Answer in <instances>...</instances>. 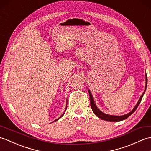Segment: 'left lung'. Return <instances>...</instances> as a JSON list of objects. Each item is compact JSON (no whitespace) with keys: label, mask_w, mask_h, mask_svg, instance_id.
<instances>
[{"label":"left lung","mask_w":151,"mask_h":151,"mask_svg":"<svg viewBox=\"0 0 151 151\" xmlns=\"http://www.w3.org/2000/svg\"><path fill=\"white\" fill-rule=\"evenodd\" d=\"M145 80H146V82H145V91L142 93V96H141L138 102H137V104H136L135 106L132 109V111L130 112H129V114H127L125 115H108L106 114L105 113H103V112L101 111L99 109L97 108V105L95 104V102L94 101V99L93 97V95L91 94V93L90 91V90L88 89V91H89V98H90V104H91V107L93 111L94 112V114L97 115V116L101 119L102 120H104V121H123L126 119L127 118L129 117L130 115H132L135 110H136V108L138 106L141 101H142L143 96L145 93V92L146 91V89H147V74H145Z\"/></svg>","instance_id":"1"}]
</instances>
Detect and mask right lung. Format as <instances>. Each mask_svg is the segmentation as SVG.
<instances>
[{"mask_svg": "<svg viewBox=\"0 0 151 151\" xmlns=\"http://www.w3.org/2000/svg\"><path fill=\"white\" fill-rule=\"evenodd\" d=\"M67 103H66V107H65V111H64V112H63V114L62 115H61V116L59 117V118H58V119H56L55 120V121H58V119H60L61 118V117H62V116H63V114H65V110H66V109H67Z\"/></svg>", "mask_w": 151, "mask_h": 151, "instance_id": "obj_1", "label": "right lung"}]
</instances>
